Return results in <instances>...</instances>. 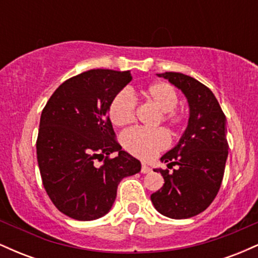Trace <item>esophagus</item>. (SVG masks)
Segmentation results:
<instances>
[{
    "label": "esophagus",
    "mask_w": 258,
    "mask_h": 258,
    "mask_svg": "<svg viewBox=\"0 0 258 258\" xmlns=\"http://www.w3.org/2000/svg\"><path fill=\"white\" fill-rule=\"evenodd\" d=\"M141 172H142V173H149V172H152V168L148 166L147 164H142Z\"/></svg>",
    "instance_id": "1"
}]
</instances>
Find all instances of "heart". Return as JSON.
Masks as SVG:
<instances>
[{"label": "heart", "instance_id": "1", "mask_svg": "<svg viewBox=\"0 0 258 258\" xmlns=\"http://www.w3.org/2000/svg\"><path fill=\"white\" fill-rule=\"evenodd\" d=\"M144 98L160 109V121L173 130H179L186 122V114L177 108L178 94L170 84L154 82L143 90ZM109 119L115 126L132 122L136 115V98L128 90H122L114 96L108 108ZM125 149L139 159L149 160L170 146V136L164 128L148 130L132 127L121 136Z\"/></svg>", "mask_w": 258, "mask_h": 258}]
</instances>
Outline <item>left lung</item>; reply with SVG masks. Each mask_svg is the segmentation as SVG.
Wrapping results in <instances>:
<instances>
[{
    "label": "left lung",
    "mask_w": 258,
    "mask_h": 258,
    "mask_svg": "<svg viewBox=\"0 0 258 258\" xmlns=\"http://www.w3.org/2000/svg\"><path fill=\"white\" fill-rule=\"evenodd\" d=\"M158 75L182 90L190 116L179 143L161 158L168 168L155 170L165 183L150 199L161 215L183 220L206 210L220 190L229 148L226 115L211 90L198 80L172 72Z\"/></svg>",
    "instance_id": "left-lung-1"
}]
</instances>
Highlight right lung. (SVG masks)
Segmentation results:
<instances>
[{"label":"right lung","mask_w":258,"mask_h":258,"mask_svg":"<svg viewBox=\"0 0 258 258\" xmlns=\"http://www.w3.org/2000/svg\"><path fill=\"white\" fill-rule=\"evenodd\" d=\"M131 80L130 72L81 73L59 86L41 114L36 153L43 188L74 220L108 214L119 183L141 171V162L121 150L108 116L111 99Z\"/></svg>","instance_id":"right-lung-1"}]
</instances>
